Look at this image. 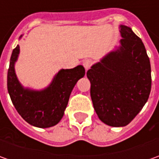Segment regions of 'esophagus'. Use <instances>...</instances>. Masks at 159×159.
I'll use <instances>...</instances> for the list:
<instances>
[{
	"label": "esophagus",
	"instance_id": "1",
	"mask_svg": "<svg viewBox=\"0 0 159 159\" xmlns=\"http://www.w3.org/2000/svg\"><path fill=\"white\" fill-rule=\"evenodd\" d=\"M92 64H93L92 60H90V59H86V60H84V62H83V66L85 67L86 70H89V68H90V66L92 65Z\"/></svg>",
	"mask_w": 159,
	"mask_h": 159
}]
</instances>
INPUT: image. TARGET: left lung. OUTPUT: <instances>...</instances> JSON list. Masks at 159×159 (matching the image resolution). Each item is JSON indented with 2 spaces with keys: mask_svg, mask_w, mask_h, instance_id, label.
<instances>
[{
  "mask_svg": "<svg viewBox=\"0 0 159 159\" xmlns=\"http://www.w3.org/2000/svg\"><path fill=\"white\" fill-rule=\"evenodd\" d=\"M120 46L87 71L98 118L111 126L128 125L148 101L151 89L150 58L142 40L120 25Z\"/></svg>",
  "mask_w": 159,
  "mask_h": 159,
  "instance_id": "left-lung-1",
  "label": "left lung"
}]
</instances>
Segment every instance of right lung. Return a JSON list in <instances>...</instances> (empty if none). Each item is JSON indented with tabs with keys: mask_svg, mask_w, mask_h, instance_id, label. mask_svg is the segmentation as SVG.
Masks as SVG:
<instances>
[{
	"mask_svg": "<svg viewBox=\"0 0 159 159\" xmlns=\"http://www.w3.org/2000/svg\"><path fill=\"white\" fill-rule=\"evenodd\" d=\"M18 55L17 45L11 54L7 78L8 92L13 105L30 125L40 128L57 125L64 116L74 86L85 75L84 67L78 65L73 69L60 70L48 88L37 91L25 89L18 81L14 67Z\"/></svg>",
	"mask_w": 159,
	"mask_h": 159,
	"instance_id": "obj_1",
	"label": "right lung"
}]
</instances>
